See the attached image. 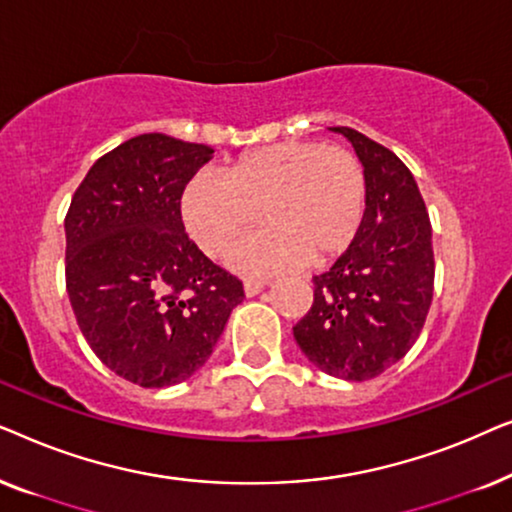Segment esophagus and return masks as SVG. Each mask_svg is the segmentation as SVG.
I'll return each mask as SVG.
<instances>
[{"label":"esophagus","mask_w":512,"mask_h":512,"mask_svg":"<svg viewBox=\"0 0 512 512\" xmlns=\"http://www.w3.org/2000/svg\"><path fill=\"white\" fill-rule=\"evenodd\" d=\"M263 291V282H256V279H244V293L247 296H258Z\"/></svg>","instance_id":"obj_1"}]
</instances>
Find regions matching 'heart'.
<instances>
[{
	"mask_svg": "<svg viewBox=\"0 0 512 512\" xmlns=\"http://www.w3.org/2000/svg\"><path fill=\"white\" fill-rule=\"evenodd\" d=\"M366 177L352 153L317 142H277L242 153L221 177L198 174L181 195V219L195 244L219 258L256 223L261 235L230 261L249 275L326 265L359 233Z\"/></svg>",
	"mask_w": 512,
	"mask_h": 512,
	"instance_id": "b5f03b06",
	"label": "heart"
}]
</instances>
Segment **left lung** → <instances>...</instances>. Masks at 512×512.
<instances>
[{"mask_svg":"<svg viewBox=\"0 0 512 512\" xmlns=\"http://www.w3.org/2000/svg\"><path fill=\"white\" fill-rule=\"evenodd\" d=\"M354 146L366 177L359 233L314 277L312 310L293 338L314 366L349 382L382 375L415 345L433 298L431 221L412 172L352 128H328Z\"/></svg>","mask_w":512,"mask_h":512,"instance_id":"1","label":"left lung"}]
</instances>
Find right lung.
I'll use <instances>...</instances> for the list:
<instances>
[{
    "label": "right lung",
    "instance_id": "right-lung-1",
    "mask_svg": "<svg viewBox=\"0 0 512 512\" xmlns=\"http://www.w3.org/2000/svg\"><path fill=\"white\" fill-rule=\"evenodd\" d=\"M212 156L160 132L132 137L90 167L69 205V303L97 359L139 387L198 373L244 298L181 223V193Z\"/></svg>",
    "mask_w": 512,
    "mask_h": 512
}]
</instances>
